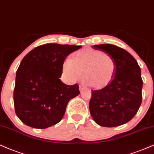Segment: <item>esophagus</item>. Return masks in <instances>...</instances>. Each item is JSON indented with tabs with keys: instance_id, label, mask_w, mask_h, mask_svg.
Here are the masks:
<instances>
[{
	"instance_id": "obj_1",
	"label": "esophagus",
	"mask_w": 154,
	"mask_h": 154,
	"mask_svg": "<svg viewBox=\"0 0 154 154\" xmlns=\"http://www.w3.org/2000/svg\"><path fill=\"white\" fill-rule=\"evenodd\" d=\"M79 91H82V90H84V89H85V87H84V86H82V85H79Z\"/></svg>"
}]
</instances>
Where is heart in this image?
Masks as SVG:
<instances>
[{
  "mask_svg": "<svg viewBox=\"0 0 154 154\" xmlns=\"http://www.w3.org/2000/svg\"><path fill=\"white\" fill-rule=\"evenodd\" d=\"M116 71V60L111 54L89 48L75 52L72 59H67L63 64V72L67 81L78 80L84 72L85 81L95 89L108 87Z\"/></svg>",
  "mask_w": 154,
  "mask_h": 154,
  "instance_id": "b5f03b06",
  "label": "heart"
}]
</instances>
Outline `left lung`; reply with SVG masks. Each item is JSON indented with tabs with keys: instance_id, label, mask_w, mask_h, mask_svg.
Listing matches in <instances>:
<instances>
[{
	"instance_id": "left-lung-1",
	"label": "left lung",
	"mask_w": 154,
	"mask_h": 154,
	"mask_svg": "<svg viewBox=\"0 0 154 154\" xmlns=\"http://www.w3.org/2000/svg\"><path fill=\"white\" fill-rule=\"evenodd\" d=\"M91 48L111 54L116 60V71L108 87L91 91V115L97 124L105 127L127 123L141 104L143 81L140 67L131 54L114 45H94Z\"/></svg>"
}]
</instances>
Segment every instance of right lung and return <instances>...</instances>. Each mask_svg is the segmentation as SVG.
I'll list each match as a JSON object with an SVG mask.
<instances>
[{
    "mask_svg": "<svg viewBox=\"0 0 154 154\" xmlns=\"http://www.w3.org/2000/svg\"><path fill=\"white\" fill-rule=\"evenodd\" d=\"M82 47L48 43L23 57L16 72L13 92L15 112L25 125L45 129L63 119L69 101L79 94V85L60 79L67 55Z\"/></svg>",
    "mask_w": 154,
    "mask_h": 154,
    "instance_id": "add662e5",
    "label": "right lung"
}]
</instances>
